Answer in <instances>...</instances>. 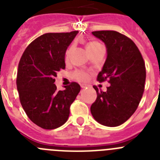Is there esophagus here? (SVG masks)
Segmentation results:
<instances>
[{
  "label": "esophagus",
  "instance_id": "esophagus-1",
  "mask_svg": "<svg viewBox=\"0 0 160 160\" xmlns=\"http://www.w3.org/2000/svg\"><path fill=\"white\" fill-rule=\"evenodd\" d=\"M87 87V85H86V84H82L81 85L82 88H85V87Z\"/></svg>",
  "mask_w": 160,
  "mask_h": 160
}]
</instances>
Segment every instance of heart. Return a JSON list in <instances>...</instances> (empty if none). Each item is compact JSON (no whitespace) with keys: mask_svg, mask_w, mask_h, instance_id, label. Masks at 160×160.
<instances>
[{"mask_svg":"<svg viewBox=\"0 0 160 160\" xmlns=\"http://www.w3.org/2000/svg\"><path fill=\"white\" fill-rule=\"evenodd\" d=\"M102 48V46L99 42H96V41H92V42H90L87 46V51L90 53V54H92L93 53L96 52L97 50H98L99 49ZM73 46H70V47L68 48L66 52V55H65V58L66 61L70 60V57H71L72 52H73ZM73 77L75 79L78 80V81L81 82H85L87 81V79L89 78V74L87 72L83 71V70H76L73 73Z\"/></svg>","mask_w":160,"mask_h":160,"instance_id":"obj_1","label":"heart"}]
</instances>
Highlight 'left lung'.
Listing matches in <instances>:
<instances>
[{
    "label": "left lung",
    "mask_w": 160,
    "mask_h": 160,
    "mask_svg": "<svg viewBox=\"0 0 160 160\" xmlns=\"http://www.w3.org/2000/svg\"><path fill=\"white\" fill-rule=\"evenodd\" d=\"M105 43L107 58L98 74L99 82L111 86L103 92L94 86L97 98L90 107L94 119L107 127L125 122L136 111L145 87L146 67L139 49L131 38L114 30L94 31Z\"/></svg>",
    "instance_id": "1"
}]
</instances>
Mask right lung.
Returning a JSON list of instances; mask_svg holds the SVG:
<instances>
[{"mask_svg":"<svg viewBox=\"0 0 160 160\" xmlns=\"http://www.w3.org/2000/svg\"><path fill=\"white\" fill-rule=\"evenodd\" d=\"M78 32L45 33L29 44L20 59L16 81L20 102L29 119L43 129H55L67 121L81 90L74 82L64 90L54 84L58 72L66 68V49Z\"/></svg>","mask_w":160,"mask_h":160,"instance_id":"add662e5","label":"right lung"}]
</instances>
